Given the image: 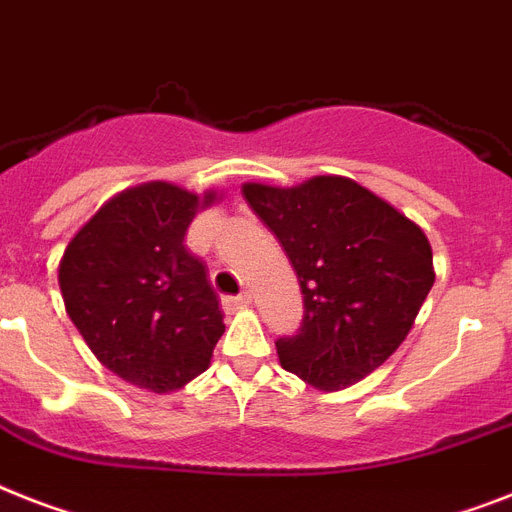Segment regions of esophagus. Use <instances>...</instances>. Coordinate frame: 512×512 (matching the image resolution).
I'll list each match as a JSON object with an SVG mask.
<instances>
[{"instance_id":"34e87169","label":"esophagus","mask_w":512,"mask_h":512,"mask_svg":"<svg viewBox=\"0 0 512 512\" xmlns=\"http://www.w3.org/2000/svg\"><path fill=\"white\" fill-rule=\"evenodd\" d=\"M223 305H226V310H234V307H249L252 305V294L244 292L239 294V297H226L223 299Z\"/></svg>"}]
</instances>
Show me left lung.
<instances>
[{
    "label": "left lung",
    "mask_w": 512,
    "mask_h": 512,
    "mask_svg": "<svg viewBox=\"0 0 512 512\" xmlns=\"http://www.w3.org/2000/svg\"><path fill=\"white\" fill-rule=\"evenodd\" d=\"M297 273L305 318L278 339L281 368L321 392L363 381L397 352L434 286L421 226L352 178L244 184Z\"/></svg>",
    "instance_id": "1"
}]
</instances>
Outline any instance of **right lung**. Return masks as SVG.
Wrapping results in <instances>:
<instances>
[{"label": "right lung", "mask_w": 512, "mask_h": 512, "mask_svg": "<svg viewBox=\"0 0 512 512\" xmlns=\"http://www.w3.org/2000/svg\"><path fill=\"white\" fill-rule=\"evenodd\" d=\"M218 199L168 181L131 186L62 252L57 281L70 321L99 363L139 389L186 386L226 331L205 263L184 247L194 215Z\"/></svg>", "instance_id": "obj_1"}]
</instances>
